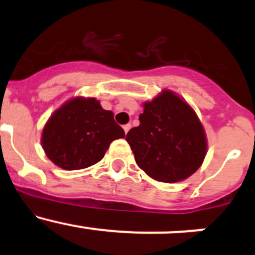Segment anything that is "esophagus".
I'll use <instances>...</instances> for the list:
<instances>
[{
	"label": "esophagus",
	"mask_w": 255,
	"mask_h": 255,
	"mask_svg": "<svg viewBox=\"0 0 255 255\" xmlns=\"http://www.w3.org/2000/svg\"><path fill=\"white\" fill-rule=\"evenodd\" d=\"M130 127H132V125H130V123H127V125L123 126V129H125V133H126V134H127L128 130L130 129Z\"/></svg>",
	"instance_id": "34e87169"
}]
</instances>
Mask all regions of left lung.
<instances>
[{"instance_id":"left-lung-1","label":"left lung","mask_w":255,"mask_h":255,"mask_svg":"<svg viewBox=\"0 0 255 255\" xmlns=\"http://www.w3.org/2000/svg\"><path fill=\"white\" fill-rule=\"evenodd\" d=\"M143 106L139 126L126 135L137 165L163 182H177L192 175L207 150L206 135L196 113L169 90Z\"/></svg>"}]
</instances>
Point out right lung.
Masks as SVG:
<instances>
[{
    "instance_id": "1",
    "label": "right lung",
    "mask_w": 255,
    "mask_h": 255,
    "mask_svg": "<svg viewBox=\"0 0 255 255\" xmlns=\"http://www.w3.org/2000/svg\"><path fill=\"white\" fill-rule=\"evenodd\" d=\"M125 137L113 113L96 99L75 97L53 113L43 129L42 144L55 165L79 170L99 163L110 144Z\"/></svg>"
}]
</instances>
